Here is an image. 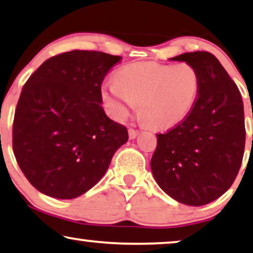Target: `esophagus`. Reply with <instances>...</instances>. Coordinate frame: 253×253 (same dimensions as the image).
<instances>
[{"label": "esophagus", "instance_id": "1", "mask_svg": "<svg viewBox=\"0 0 253 253\" xmlns=\"http://www.w3.org/2000/svg\"><path fill=\"white\" fill-rule=\"evenodd\" d=\"M137 134H138V130L134 129V128H129V129H128V135H129L130 140H133V138L136 137Z\"/></svg>", "mask_w": 253, "mask_h": 253}]
</instances>
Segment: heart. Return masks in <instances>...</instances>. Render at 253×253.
<instances>
[{
  "instance_id": "1",
  "label": "heart",
  "mask_w": 253,
  "mask_h": 253,
  "mask_svg": "<svg viewBox=\"0 0 253 253\" xmlns=\"http://www.w3.org/2000/svg\"><path fill=\"white\" fill-rule=\"evenodd\" d=\"M201 77L191 64L164 65L138 62L126 65L116 81L102 84L101 97L112 118L122 122L136 104L145 123L163 129L175 126L189 115L196 102Z\"/></svg>"
}]
</instances>
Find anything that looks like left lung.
Segmentation results:
<instances>
[{
    "label": "left lung",
    "mask_w": 253,
    "mask_h": 253,
    "mask_svg": "<svg viewBox=\"0 0 253 253\" xmlns=\"http://www.w3.org/2000/svg\"><path fill=\"white\" fill-rule=\"evenodd\" d=\"M170 60L196 67L201 84L189 115L157 134L151 170L169 196L202 206L225 194L240 170L245 145L243 101L236 84L210 52H186Z\"/></svg>",
    "instance_id": "8db88e82"
}]
</instances>
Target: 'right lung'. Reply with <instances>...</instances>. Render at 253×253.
Returning a JSON list of instances; mask_svg holds the SVG:
<instances>
[{"instance_id": "right-lung-1", "label": "right lung", "mask_w": 253, "mask_h": 253, "mask_svg": "<svg viewBox=\"0 0 253 253\" xmlns=\"http://www.w3.org/2000/svg\"><path fill=\"white\" fill-rule=\"evenodd\" d=\"M120 60L95 50L63 52L43 62L24 84L13 118V154L42 194L59 199L84 194L127 142V128L101 105L103 80Z\"/></svg>"}]
</instances>
